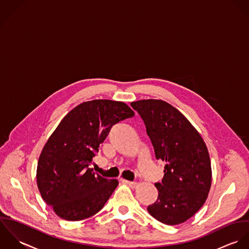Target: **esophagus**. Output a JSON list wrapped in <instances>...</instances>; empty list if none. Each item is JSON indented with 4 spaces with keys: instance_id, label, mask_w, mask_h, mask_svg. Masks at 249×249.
<instances>
[{
    "instance_id": "obj_1",
    "label": "esophagus",
    "mask_w": 249,
    "mask_h": 249,
    "mask_svg": "<svg viewBox=\"0 0 249 249\" xmlns=\"http://www.w3.org/2000/svg\"><path fill=\"white\" fill-rule=\"evenodd\" d=\"M122 182L128 186H130L131 188H136L138 186V183L137 182H131V181H128V180H122Z\"/></svg>"
}]
</instances>
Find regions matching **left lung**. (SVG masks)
Segmentation results:
<instances>
[{
	"label": "left lung",
	"instance_id": "obj_1",
	"mask_svg": "<svg viewBox=\"0 0 249 249\" xmlns=\"http://www.w3.org/2000/svg\"><path fill=\"white\" fill-rule=\"evenodd\" d=\"M144 121L158 160L165 162L157 201L147 210L157 220L178 225L198 212L212 185L211 160L198 131L176 107L162 100L132 102Z\"/></svg>",
	"mask_w": 249,
	"mask_h": 249
}]
</instances>
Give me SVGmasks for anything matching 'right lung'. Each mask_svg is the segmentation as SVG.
Listing matches in <instances>:
<instances>
[{"instance_id": "right-lung-1", "label": "right lung", "mask_w": 249, "mask_h": 249, "mask_svg": "<svg viewBox=\"0 0 249 249\" xmlns=\"http://www.w3.org/2000/svg\"><path fill=\"white\" fill-rule=\"evenodd\" d=\"M134 115L123 102L100 99L84 102L63 117L41 151L36 169L40 195L56 215L77 221L104 207L118 181L94 173L89 165L111 127Z\"/></svg>"}]
</instances>
